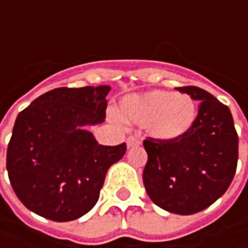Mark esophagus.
Wrapping results in <instances>:
<instances>
[{"label": "esophagus", "mask_w": 248, "mask_h": 248, "mask_svg": "<svg viewBox=\"0 0 248 248\" xmlns=\"http://www.w3.org/2000/svg\"><path fill=\"white\" fill-rule=\"evenodd\" d=\"M139 145H140V140L137 137H129V138H127V146L128 148H135V146H139Z\"/></svg>", "instance_id": "obj_1"}]
</instances>
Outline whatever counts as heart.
<instances>
[{
    "instance_id": "b5f03b06",
    "label": "heart",
    "mask_w": 248,
    "mask_h": 248,
    "mask_svg": "<svg viewBox=\"0 0 248 248\" xmlns=\"http://www.w3.org/2000/svg\"><path fill=\"white\" fill-rule=\"evenodd\" d=\"M121 116L128 123L146 125L152 138L171 142L192 129L197 119V105L187 93L153 90L124 98Z\"/></svg>"
}]
</instances>
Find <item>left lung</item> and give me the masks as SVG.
<instances>
[{"instance_id":"obj_1","label":"left lung","mask_w":248,"mask_h":248,"mask_svg":"<svg viewBox=\"0 0 248 248\" xmlns=\"http://www.w3.org/2000/svg\"><path fill=\"white\" fill-rule=\"evenodd\" d=\"M179 92L199 100V113L185 137L161 142L148 138L143 185L152 202L168 213L196 214L217 202L233 179L239 137L228 106L199 87Z\"/></svg>"}]
</instances>
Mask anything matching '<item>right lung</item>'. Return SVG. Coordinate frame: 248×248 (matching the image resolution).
Returning a JSON list of instances; mask_svg holds the SVG:
<instances>
[{
  "label": "right lung",
  "mask_w": 248,
  "mask_h": 248,
  "mask_svg": "<svg viewBox=\"0 0 248 248\" xmlns=\"http://www.w3.org/2000/svg\"><path fill=\"white\" fill-rule=\"evenodd\" d=\"M109 85L55 88L22 110L6 150L14 192L30 211L56 222L96 204L106 172L127 146H103L87 129L105 121Z\"/></svg>",
  "instance_id": "right-lung-1"
}]
</instances>
